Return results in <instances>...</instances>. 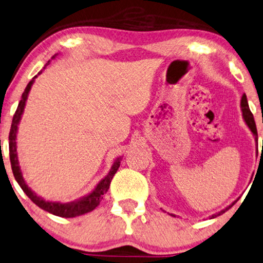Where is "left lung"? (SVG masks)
<instances>
[{
    "label": "left lung",
    "instance_id": "obj_1",
    "mask_svg": "<svg viewBox=\"0 0 263 263\" xmlns=\"http://www.w3.org/2000/svg\"><path fill=\"white\" fill-rule=\"evenodd\" d=\"M240 108H241L242 118H244L245 124H247L248 127L250 128V131L252 132V135H254V137H255V141L257 142V129H256V124H255V120H254V115H252V112L250 111V108H249L248 99H247V96H245V93H244V95H242V97H241ZM237 201H238V199H237V200H234L233 202H232L231 205L227 206V208L223 209V210H221L220 212H216V214L211 215L210 218H216V217H217V216H221L222 214H224V212L227 211V210H229V209H231L232 206H233ZM172 216H175V215H172ZM175 217H176V216H175Z\"/></svg>",
    "mask_w": 263,
    "mask_h": 263
}]
</instances>
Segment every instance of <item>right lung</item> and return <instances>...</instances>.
Instances as JSON below:
<instances>
[{
	"label": "right lung",
	"mask_w": 263,
	"mask_h": 263,
	"mask_svg": "<svg viewBox=\"0 0 263 263\" xmlns=\"http://www.w3.org/2000/svg\"><path fill=\"white\" fill-rule=\"evenodd\" d=\"M57 57V54L53 55L52 59H54ZM49 64V62L45 65V68L42 70H45L46 66ZM42 70L39 72L37 75H40L42 72ZM37 75L32 78L31 81L29 82L28 86H26L25 91L23 92L22 95V99L19 102L18 108H16L15 114L13 116L12 120V126H11V131H9V159H11V165H12V171L13 175H14L15 181L18 182V184L21 185V188L23 189V192L25 193L28 197L31 199V201L34 202L41 208L42 210L49 212V214L59 216V217H65V218H71V217H76V216H81L87 214V212H91L92 210H95L96 208L99 205V202L102 201L103 195L108 192L109 185H110V182L114 175L118 171V168L120 167V162L122 160V156H119L116 158L114 162H112L111 168L109 170L108 175L105 176L104 178H102L101 181L98 182V184L96 185L95 189L91 193H88L87 195L85 197L76 199L74 201L70 202H63L61 201H49V200H45V199L39 197L36 193L32 191L31 188L26 184L24 177H23V171L21 168V165H19V160H18V153H16V134H18V125L22 120V115L24 112V108L26 104V99H28L29 92L31 89L32 84L35 82V79L37 78Z\"/></svg>",
	"instance_id": "1"
}]
</instances>
